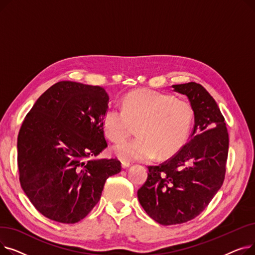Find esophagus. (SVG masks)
Masks as SVG:
<instances>
[{"mask_svg":"<svg viewBox=\"0 0 255 255\" xmlns=\"http://www.w3.org/2000/svg\"><path fill=\"white\" fill-rule=\"evenodd\" d=\"M121 164H122L123 168H127V167L130 166V163L128 161H122V162H121Z\"/></svg>","mask_w":255,"mask_h":255,"instance_id":"obj_1","label":"esophagus"}]
</instances>
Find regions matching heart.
I'll return each instance as SVG.
<instances>
[{"instance_id": "b5f03b06", "label": "heart", "mask_w": 255, "mask_h": 255, "mask_svg": "<svg viewBox=\"0 0 255 255\" xmlns=\"http://www.w3.org/2000/svg\"><path fill=\"white\" fill-rule=\"evenodd\" d=\"M122 109L110 106L103 115L105 135L114 142L125 139L131 124H137V137L116 145L122 160L164 159L176 154L188 138L193 121L190 103L151 89L131 91L121 101Z\"/></svg>"}]
</instances>
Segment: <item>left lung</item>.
<instances>
[{"label": "left lung", "instance_id": "8db88e82", "mask_svg": "<svg viewBox=\"0 0 255 255\" xmlns=\"http://www.w3.org/2000/svg\"><path fill=\"white\" fill-rule=\"evenodd\" d=\"M194 113L189 141L165 162L148 166L137 191L141 207L162 225L189 221L202 213L221 186L229 154V132L219 107L199 84L173 85Z\"/></svg>", "mask_w": 255, "mask_h": 255}]
</instances>
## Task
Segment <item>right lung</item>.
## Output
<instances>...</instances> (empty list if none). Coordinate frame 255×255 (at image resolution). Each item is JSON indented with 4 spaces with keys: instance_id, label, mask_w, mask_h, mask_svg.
Listing matches in <instances>:
<instances>
[{
    "instance_id": "add662e5",
    "label": "right lung",
    "mask_w": 255,
    "mask_h": 255,
    "mask_svg": "<svg viewBox=\"0 0 255 255\" xmlns=\"http://www.w3.org/2000/svg\"><path fill=\"white\" fill-rule=\"evenodd\" d=\"M110 97L99 86L66 80L51 86L25 116L17 137L19 182L50 220L76 223L101 197L118 159H97L107 146L102 119Z\"/></svg>"
}]
</instances>
